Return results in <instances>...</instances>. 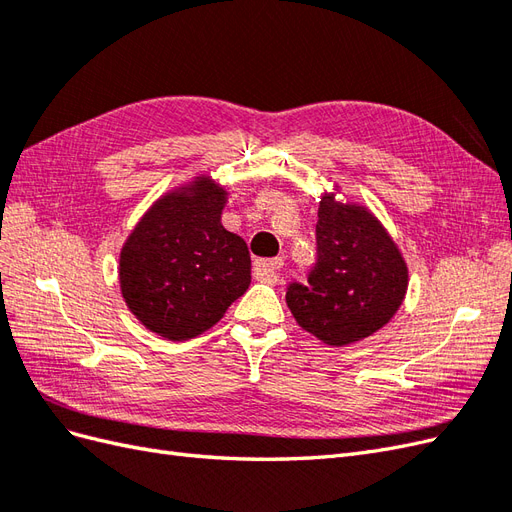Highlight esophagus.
I'll return each instance as SVG.
<instances>
[{
    "label": "esophagus",
    "instance_id": "34e87169",
    "mask_svg": "<svg viewBox=\"0 0 512 512\" xmlns=\"http://www.w3.org/2000/svg\"><path fill=\"white\" fill-rule=\"evenodd\" d=\"M282 265H284L282 258H260L254 262V275L265 282H273Z\"/></svg>",
    "mask_w": 512,
    "mask_h": 512
}]
</instances>
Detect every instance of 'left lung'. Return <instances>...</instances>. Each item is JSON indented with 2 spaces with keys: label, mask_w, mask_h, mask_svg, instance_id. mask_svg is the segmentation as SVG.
<instances>
[{
  "label": "left lung",
  "mask_w": 512,
  "mask_h": 512,
  "mask_svg": "<svg viewBox=\"0 0 512 512\" xmlns=\"http://www.w3.org/2000/svg\"><path fill=\"white\" fill-rule=\"evenodd\" d=\"M316 245L318 260L307 282L286 288L292 316L329 346L382 329L408 290V267L389 232L367 209L322 196Z\"/></svg>",
  "instance_id": "1"
}]
</instances>
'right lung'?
<instances>
[{
  "label": "right lung",
  "instance_id": "add662e5",
  "mask_svg": "<svg viewBox=\"0 0 512 512\" xmlns=\"http://www.w3.org/2000/svg\"><path fill=\"white\" fill-rule=\"evenodd\" d=\"M226 192L207 177L166 194L132 230L119 258L121 294L147 329L196 337L250 286L247 243L220 218Z\"/></svg>",
  "mask_w": 512,
  "mask_h": 512
}]
</instances>
